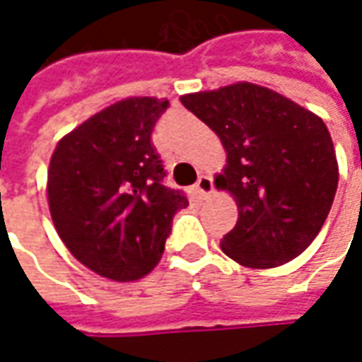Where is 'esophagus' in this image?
Instances as JSON below:
<instances>
[{
    "label": "esophagus",
    "instance_id": "obj_1",
    "mask_svg": "<svg viewBox=\"0 0 362 362\" xmlns=\"http://www.w3.org/2000/svg\"><path fill=\"white\" fill-rule=\"evenodd\" d=\"M194 190L200 194L202 198H206V196H210V194L214 192V182H212L210 176H200L198 182H196V186H194Z\"/></svg>",
    "mask_w": 362,
    "mask_h": 362
}]
</instances>
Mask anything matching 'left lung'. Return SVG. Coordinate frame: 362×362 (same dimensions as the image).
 I'll return each instance as SVG.
<instances>
[{"label": "left lung", "mask_w": 362, "mask_h": 362, "mask_svg": "<svg viewBox=\"0 0 362 362\" xmlns=\"http://www.w3.org/2000/svg\"><path fill=\"white\" fill-rule=\"evenodd\" d=\"M180 102L216 132L226 166L216 188L238 206L220 243L248 268H274L303 255L329 216L339 164L325 122L264 86L238 81Z\"/></svg>", "instance_id": "1"}]
</instances>
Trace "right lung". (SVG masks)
Returning a JSON list of instances; mask_svg holds the SVG:
<instances>
[{
    "instance_id": "1",
    "label": "right lung",
    "mask_w": 362,
    "mask_h": 362,
    "mask_svg": "<svg viewBox=\"0 0 362 362\" xmlns=\"http://www.w3.org/2000/svg\"><path fill=\"white\" fill-rule=\"evenodd\" d=\"M168 100L126 98L66 134L49 160L47 204L62 243L83 267L132 282L156 267L174 214L188 206L150 142Z\"/></svg>"
}]
</instances>
